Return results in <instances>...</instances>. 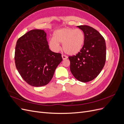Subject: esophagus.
Wrapping results in <instances>:
<instances>
[{"label": "esophagus", "instance_id": "1", "mask_svg": "<svg viewBox=\"0 0 124 124\" xmlns=\"http://www.w3.org/2000/svg\"><path fill=\"white\" fill-rule=\"evenodd\" d=\"M62 59L63 60L66 59H67V58H68V57H67V56L66 55H62Z\"/></svg>", "mask_w": 124, "mask_h": 124}]
</instances>
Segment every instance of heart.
Returning <instances> with one entry per match:
<instances>
[{
  "label": "heart",
  "instance_id": "heart-1",
  "mask_svg": "<svg viewBox=\"0 0 124 124\" xmlns=\"http://www.w3.org/2000/svg\"><path fill=\"white\" fill-rule=\"evenodd\" d=\"M84 41L85 35L82 30L63 28L54 32L53 38L49 40L48 44L52 50L57 51L60 48L59 43H61L66 53L75 55L81 50Z\"/></svg>",
  "mask_w": 124,
  "mask_h": 124
}]
</instances>
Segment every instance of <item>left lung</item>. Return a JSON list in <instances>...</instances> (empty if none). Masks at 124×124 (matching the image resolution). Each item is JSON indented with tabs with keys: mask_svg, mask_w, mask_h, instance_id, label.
I'll list each match as a JSON object with an SVG mask.
<instances>
[{
	"mask_svg": "<svg viewBox=\"0 0 124 124\" xmlns=\"http://www.w3.org/2000/svg\"><path fill=\"white\" fill-rule=\"evenodd\" d=\"M77 27L83 31L85 41L76 55L69 56L70 69L74 77L82 82L94 79L103 69L106 60V44L102 36L91 26Z\"/></svg>",
	"mask_w": 124,
	"mask_h": 124,
	"instance_id": "1",
	"label": "left lung"
}]
</instances>
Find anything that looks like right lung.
<instances>
[{
	"mask_svg": "<svg viewBox=\"0 0 124 124\" xmlns=\"http://www.w3.org/2000/svg\"><path fill=\"white\" fill-rule=\"evenodd\" d=\"M14 59L21 77L35 87L49 83L62 61L61 53L50 50L46 33L41 29L30 31L17 40Z\"/></svg>",
	"mask_w": 124,
	"mask_h": 124,
	"instance_id": "obj_1",
	"label": "right lung"
}]
</instances>
